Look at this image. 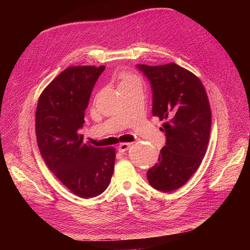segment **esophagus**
<instances>
[{
  "label": "esophagus",
  "mask_w": 250,
  "mask_h": 250,
  "mask_svg": "<svg viewBox=\"0 0 250 250\" xmlns=\"http://www.w3.org/2000/svg\"><path fill=\"white\" fill-rule=\"evenodd\" d=\"M130 145H132L130 143H121L120 145H118V151L122 153H125V151H127L130 148Z\"/></svg>",
  "instance_id": "obj_1"
}]
</instances>
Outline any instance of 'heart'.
<instances>
[{"label":"heart","mask_w":250,"mask_h":250,"mask_svg":"<svg viewBox=\"0 0 250 250\" xmlns=\"http://www.w3.org/2000/svg\"><path fill=\"white\" fill-rule=\"evenodd\" d=\"M120 80H121V84H125V83H129V82H139V79L128 72L123 71L120 73Z\"/></svg>","instance_id":"b5f03b06"}]
</instances>
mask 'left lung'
I'll use <instances>...</instances> for the list:
<instances>
[{"label": "left lung", "instance_id": "obj_1", "mask_svg": "<svg viewBox=\"0 0 250 250\" xmlns=\"http://www.w3.org/2000/svg\"><path fill=\"white\" fill-rule=\"evenodd\" d=\"M149 79L153 92L154 116L164 121L166 146L159 162L147 172L150 185L170 192L185 186L200 167L211 133L212 112L206 89L188 70L170 62L138 64Z\"/></svg>", "mask_w": 250, "mask_h": 250}]
</instances>
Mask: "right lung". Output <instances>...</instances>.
<instances>
[{
  "label": "right lung",
  "instance_id": "right-lung-1",
  "mask_svg": "<svg viewBox=\"0 0 250 250\" xmlns=\"http://www.w3.org/2000/svg\"><path fill=\"white\" fill-rule=\"evenodd\" d=\"M104 65H73L42 91L35 112L37 145L57 178L82 199L107 188L114 170L115 149L96 148L84 142L79 129Z\"/></svg>",
  "mask_w": 250,
  "mask_h": 250
}]
</instances>
